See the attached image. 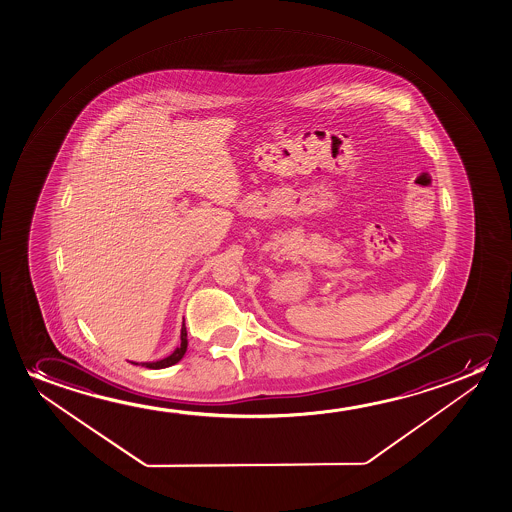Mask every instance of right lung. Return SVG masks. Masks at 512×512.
<instances>
[{"mask_svg":"<svg viewBox=\"0 0 512 512\" xmlns=\"http://www.w3.org/2000/svg\"><path fill=\"white\" fill-rule=\"evenodd\" d=\"M182 343H180V346L176 348L169 357L162 358V360H157V362H143L141 365H145V367H148V369H164V367H171V365L178 364L180 360H182L183 355H185V351H187V344H189V341H187V329H185V320H183L182 325ZM131 364L138 365L136 362H131Z\"/></svg>","mask_w":512,"mask_h":512,"instance_id":"1","label":"right lung"}]
</instances>
